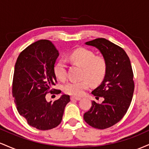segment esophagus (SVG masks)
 <instances>
[{
    "label": "esophagus",
    "instance_id": "1",
    "mask_svg": "<svg viewBox=\"0 0 149 149\" xmlns=\"http://www.w3.org/2000/svg\"><path fill=\"white\" fill-rule=\"evenodd\" d=\"M81 100V99L79 98V97H71V100L73 101V100H76V101H79Z\"/></svg>",
    "mask_w": 149,
    "mask_h": 149
}]
</instances>
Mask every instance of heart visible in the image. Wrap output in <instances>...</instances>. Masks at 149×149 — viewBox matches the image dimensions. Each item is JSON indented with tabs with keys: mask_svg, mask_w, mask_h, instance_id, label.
I'll return each instance as SVG.
<instances>
[{
	"mask_svg": "<svg viewBox=\"0 0 149 149\" xmlns=\"http://www.w3.org/2000/svg\"><path fill=\"white\" fill-rule=\"evenodd\" d=\"M69 59L73 64L83 69L81 81L69 82L64 85L65 93L73 97H80L85 90L92 85H98L103 81L107 72V63L102 57L96 56L93 51L80 47L69 53ZM54 73L59 80H64L66 78V66L62 59L54 64Z\"/></svg>",
	"mask_w": 149,
	"mask_h": 149,
	"instance_id": "1",
	"label": "heart"
}]
</instances>
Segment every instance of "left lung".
I'll list each match as a JSON object with an SVG mask.
<instances>
[{"label": "left lung", "mask_w": 149, "mask_h": 149, "mask_svg": "<svg viewBox=\"0 0 149 149\" xmlns=\"http://www.w3.org/2000/svg\"><path fill=\"white\" fill-rule=\"evenodd\" d=\"M102 53L107 63V72L99 87L92 92L97 100L103 97L102 104L92 101V107L83 116L89 125L107 129L118 123L127 111L134 90L130 60L122 47L105 38L85 42Z\"/></svg>", "instance_id": "8db88e82"}]
</instances>
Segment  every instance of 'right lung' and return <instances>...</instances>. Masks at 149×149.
<instances>
[{
    "mask_svg": "<svg viewBox=\"0 0 149 149\" xmlns=\"http://www.w3.org/2000/svg\"><path fill=\"white\" fill-rule=\"evenodd\" d=\"M59 52L52 42L40 40L20 53L15 66L13 95L19 113L31 127L47 130L61 123L69 95H61L54 102L46 100L47 93H61L50 90L55 85L54 64Z\"/></svg>",
    "mask_w": 149,
    "mask_h": 149,
    "instance_id": "obj_1",
    "label": "right lung"
}]
</instances>
